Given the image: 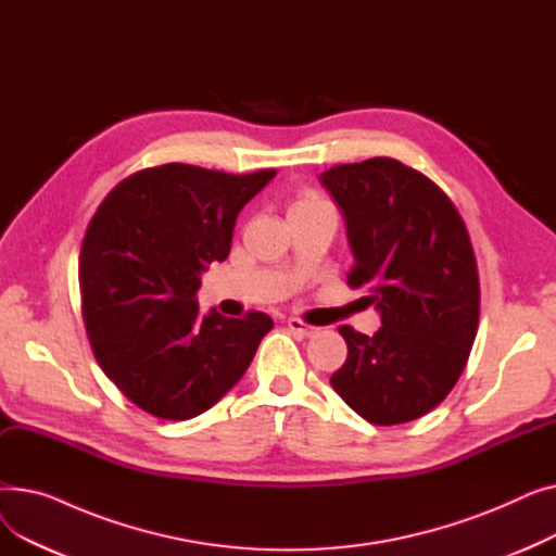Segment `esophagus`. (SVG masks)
I'll use <instances>...</instances> for the list:
<instances>
[{
  "instance_id": "esophagus-1",
  "label": "esophagus",
  "mask_w": 556,
  "mask_h": 556,
  "mask_svg": "<svg viewBox=\"0 0 556 556\" xmlns=\"http://www.w3.org/2000/svg\"><path fill=\"white\" fill-rule=\"evenodd\" d=\"M286 325H288V329H290V331L298 333V336H302V338H311V336H315V333H317V329H315V327L304 325L302 319H298V317H290Z\"/></svg>"
}]
</instances>
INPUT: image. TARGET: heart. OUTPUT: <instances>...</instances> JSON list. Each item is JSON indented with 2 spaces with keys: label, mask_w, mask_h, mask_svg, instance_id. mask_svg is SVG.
Masks as SVG:
<instances>
[{
  "label": "heart",
  "mask_w": 556,
  "mask_h": 556,
  "mask_svg": "<svg viewBox=\"0 0 556 556\" xmlns=\"http://www.w3.org/2000/svg\"><path fill=\"white\" fill-rule=\"evenodd\" d=\"M317 204H325L317 195L313 193H300L293 202H290V212H298V210H308V207H317Z\"/></svg>",
  "instance_id": "1"
}]
</instances>
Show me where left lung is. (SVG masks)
<instances>
[{"mask_svg":"<svg viewBox=\"0 0 556 556\" xmlns=\"http://www.w3.org/2000/svg\"><path fill=\"white\" fill-rule=\"evenodd\" d=\"M319 182L354 252L346 281L369 290L383 325L371 338L338 329L349 354L331 386L369 424L419 419L453 390L478 333L469 231L440 187L390 157L333 166Z\"/></svg>","mask_w":556,"mask_h":556,"instance_id":"obj_1","label":"left lung"}]
</instances>
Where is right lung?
I'll return each instance as SVG.
<instances>
[{
	"instance_id": "1",
	"label": "right lung",
	"mask_w": 556,
	"mask_h": 556,
	"mask_svg": "<svg viewBox=\"0 0 556 556\" xmlns=\"http://www.w3.org/2000/svg\"><path fill=\"white\" fill-rule=\"evenodd\" d=\"M277 170L229 175L189 164L146 168L101 202L80 248L85 329L110 381L141 410L185 421L216 405L270 329L200 313V275L225 261L239 212Z\"/></svg>"
}]
</instances>
